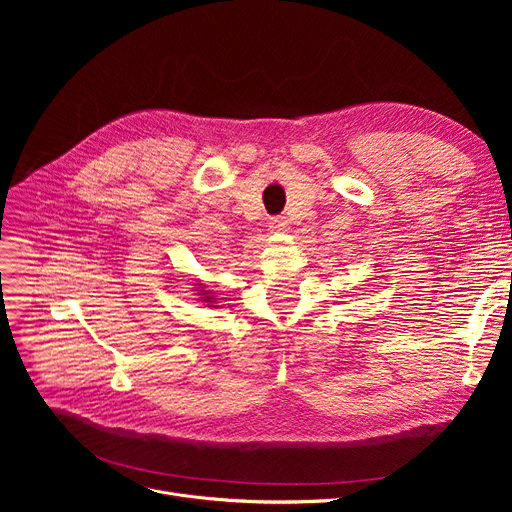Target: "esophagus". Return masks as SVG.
Masks as SVG:
<instances>
[{
  "label": "esophagus",
  "mask_w": 512,
  "mask_h": 512,
  "mask_svg": "<svg viewBox=\"0 0 512 512\" xmlns=\"http://www.w3.org/2000/svg\"><path fill=\"white\" fill-rule=\"evenodd\" d=\"M288 228V220L282 218V215H276V218L270 220V230L272 232H284Z\"/></svg>",
  "instance_id": "esophagus-1"
}]
</instances>
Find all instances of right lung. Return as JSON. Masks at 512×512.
Masks as SVG:
<instances>
[{
	"label": "right lung",
	"mask_w": 512,
	"mask_h": 512,
	"mask_svg": "<svg viewBox=\"0 0 512 512\" xmlns=\"http://www.w3.org/2000/svg\"><path fill=\"white\" fill-rule=\"evenodd\" d=\"M201 294H203V301L211 303V297H207V294H209V290H201Z\"/></svg>",
	"instance_id": "add662e5"
}]
</instances>
